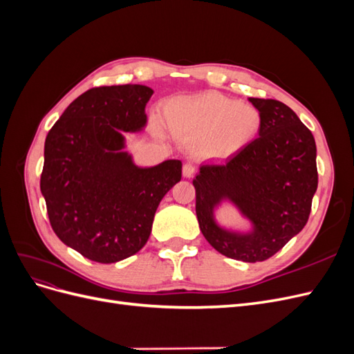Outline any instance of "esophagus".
Listing matches in <instances>:
<instances>
[{"instance_id": "1", "label": "esophagus", "mask_w": 354, "mask_h": 354, "mask_svg": "<svg viewBox=\"0 0 354 354\" xmlns=\"http://www.w3.org/2000/svg\"><path fill=\"white\" fill-rule=\"evenodd\" d=\"M194 174H195V165L190 164V162L185 164V165H183V176H185L186 178H189V177L194 176Z\"/></svg>"}]
</instances>
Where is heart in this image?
Masks as SVG:
<instances>
[{
    "label": "heart",
    "mask_w": 354,
    "mask_h": 354,
    "mask_svg": "<svg viewBox=\"0 0 354 354\" xmlns=\"http://www.w3.org/2000/svg\"><path fill=\"white\" fill-rule=\"evenodd\" d=\"M169 131L205 159H226L242 152L261 128L255 106L217 93H203L171 102L167 109Z\"/></svg>",
    "instance_id": "obj_1"
}]
</instances>
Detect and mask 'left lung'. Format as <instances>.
Returning <instances> with one entry per match:
<instances>
[{
	"label": "left lung",
	"instance_id": "8db88e82",
	"mask_svg": "<svg viewBox=\"0 0 354 354\" xmlns=\"http://www.w3.org/2000/svg\"><path fill=\"white\" fill-rule=\"evenodd\" d=\"M261 115L259 138L226 164L202 165L194 180L196 216L212 248L233 260L270 259L303 230L317 189L316 143L279 100L248 99ZM227 200L252 223L250 232L221 228L215 208Z\"/></svg>",
	"mask_w": 354,
	"mask_h": 354
}]
</instances>
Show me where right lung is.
Returning <instances> with one entry per match:
<instances>
[{
  "label": "right lung",
  "instance_id": "obj_1",
  "mask_svg": "<svg viewBox=\"0 0 354 354\" xmlns=\"http://www.w3.org/2000/svg\"><path fill=\"white\" fill-rule=\"evenodd\" d=\"M153 90L125 84L75 99L47 134L41 194L57 238L85 259L121 261L146 245L159 202L181 180V160L138 167L122 133L146 127Z\"/></svg>",
  "mask_w": 354,
  "mask_h": 354
}]
</instances>
